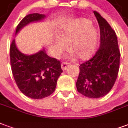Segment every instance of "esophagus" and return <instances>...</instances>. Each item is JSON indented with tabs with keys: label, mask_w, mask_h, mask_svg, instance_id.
Listing matches in <instances>:
<instances>
[{
	"label": "esophagus",
	"mask_w": 128,
	"mask_h": 128,
	"mask_svg": "<svg viewBox=\"0 0 128 128\" xmlns=\"http://www.w3.org/2000/svg\"><path fill=\"white\" fill-rule=\"evenodd\" d=\"M70 66V63L68 62H63L61 63V68L63 70H66V69Z\"/></svg>",
	"instance_id": "esophagus-1"
}]
</instances>
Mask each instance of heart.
I'll list each match as a JSON object with an SVG mask.
<instances>
[{"label":"heart","mask_w":128,"mask_h":128,"mask_svg":"<svg viewBox=\"0 0 128 128\" xmlns=\"http://www.w3.org/2000/svg\"><path fill=\"white\" fill-rule=\"evenodd\" d=\"M70 43V50L81 60L90 58L96 50L98 32L91 22L86 18H79L62 27L59 38L54 39V51L59 56Z\"/></svg>","instance_id":"heart-1"}]
</instances>
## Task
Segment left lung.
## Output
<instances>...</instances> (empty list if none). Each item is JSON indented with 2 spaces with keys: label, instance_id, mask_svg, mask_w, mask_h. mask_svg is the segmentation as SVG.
<instances>
[{
  "label": "left lung",
  "instance_id": "8db88e82",
  "mask_svg": "<svg viewBox=\"0 0 128 128\" xmlns=\"http://www.w3.org/2000/svg\"><path fill=\"white\" fill-rule=\"evenodd\" d=\"M94 14L100 26V46L93 57L80 65L76 85L82 95L98 98L108 94L114 84L121 54L114 30L98 12Z\"/></svg>",
  "mask_w": 128,
  "mask_h": 128
}]
</instances>
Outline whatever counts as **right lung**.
Segmentation results:
<instances>
[{
    "label": "right lung",
    "instance_id": "1",
    "mask_svg": "<svg viewBox=\"0 0 128 128\" xmlns=\"http://www.w3.org/2000/svg\"><path fill=\"white\" fill-rule=\"evenodd\" d=\"M44 18V15L39 14L27 15L17 26L16 34L30 22ZM9 52L12 74L22 94L32 99L44 98L52 94L63 72L60 60L48 56L44 50L32 55L24 54L17 48L14 40Z\"/></svg>",
    "mask_w": 128,
    "mask_h": 128
}]
</instances>
